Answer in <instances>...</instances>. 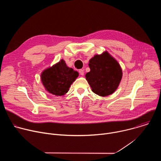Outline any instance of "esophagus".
<instances>
[{
	"label": "esophagus",
	"instance_id": "esophagus-1",
	"mask_svg": "<svg viewBox=\"0 0 161 161\" xmlns=\"http://www.w3.org/2000/svg\"><path fill=\"white\" fill-rule=\"evenodd\" d=\"M79 73H80V75L83 76L84 75V70L83 69H80L79 71Z\"/></svg>",
	"mask_w": 161,
	"mask_h": 161
}]
</instances>
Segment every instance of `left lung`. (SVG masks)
Here are the masks:
<instances>
[{"mask_svg": "<svg viewBox=\"0 0 161 161\" xmlns=\"http://www.w3.org/2000/svg\"><path fill=\"white\" fill-rule=\"evenodd\" d=\"M88 65L90 71L85 77L93 92L103 97L113 94L122 77V71L118 62L106 52L92 58Z\"/></svg>", "mask_w": 161, "mask_h": 161, "instance_id": "left-lung-1", "label": "left lung"}]
</instances>
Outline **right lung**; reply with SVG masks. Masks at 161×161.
<instances>
[{
  "instance_id": "1",
  "label": "right lung",
  "mask_w": 161,
  "mask_h": 161,
  "mask_svg": "<svg viewBox=\"0 0 161 161\" xmlns=\"http://www.w3.org/2000/svg\"><path fill=\"white\" fill-rule=\"evenodd\" d=\"M79 74L68 67L64 60L47 69L41 74L42 83L49 93L55 96L66 94Z\"/></svg>"
}]
</instances>
